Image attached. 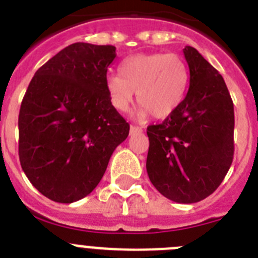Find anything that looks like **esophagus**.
<instances>
[{
	"instance_id": "obj_1",
	"label": "esophagus",
	"mask_w": 258,
	"mask_h": 258,
	"mask_svg": "<svg viewBox=\"0 0 258 258\" xmlns=\"http://www.w3.org/2000/svg\"><path fill=\"white\" fill-rule=\"evenodd\" d=\"M142 133V127L141 126H136V125H132L131 126V134L134 136V134H139Z\"/></svg>"
}]
</instances>
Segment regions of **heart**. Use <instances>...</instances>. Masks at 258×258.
Instances as JSON below:
<instances>
[{
	"mask_svg": "<svg viewBox=\"0 0 258 258\" xmlns=\"http://www.w3.org/2000/svg\"><path fill=\"white\" fill-rule=\"evenodd\" d=\"M189 84L188 65L176 53H139L125 58L119 75H108L106 92L111 105L127 111L134 92L141 103L138 116L150 113L157 119L171 115L183 102Z\"/></svg>",
	"mask_w": 258,
	"mask_h": 258,
	"instance_id": "obj_1",
	"label": "heart"
}]
</instances>
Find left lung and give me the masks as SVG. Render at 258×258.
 Instances as JSON below:
<instances>
[{"label":"left lung","instance_id":"obj_1","mask_svg":"<svg viewBox=\"0 0 258 258\" xmlns=\"http://www.w3.org/2000/svg\"><path fill=\"white\" fill-rule=\"evenodd\" d=\"M185 98L162 124L150 125L147 174L158 192L196 203L215 192L234 155V105L223 77L190 46Z\"/></svg>","mask_w":258,"mask_h":258}]
</instances>
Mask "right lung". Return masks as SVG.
<instances>
[{"mask_svg": "<svg viewBox=\"0 0 258 258\" xmlns=\"http://www.w3.org/2000/svg\"><path fill=\"white\" fill-rule=\"evenodd\" d=\"M113 46L73 43L35 72L19 112V158L38 192L60 203L88 196L129 124L106 92Z\"/></svg>", "mask_w": 258, "mask_h": 258, "instance_id": "obj_1", "label": "right lung"}]
</instances>
